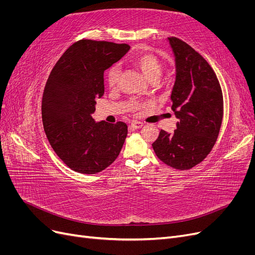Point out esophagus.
<instances>
[{"label":"esophagus","instance_id":"34e87169","mask_svg":"<svg viewBox=\"0 0 255 255\" xmlns=\"http://www.w3.org/2000/svg\"><path fill=\"white\" fill-rule=\"evenodd\" d=\"M142 126H143V123L140 122V121H137V120H133L129 125V127L133 128H140Z\"/></svg>","mask_w":255,"mask_h":255}]
</instances>
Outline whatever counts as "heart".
<instances>
[{
    "mask_svg": "<svg viewBox=\"0 0 255 255\" xmlns=\"http://www.w3.org/2000/svg\"><path fill=\"white\" fill-rule=\"evenodd\" d=\"M132 64L135 65L139 70L143 73V75L151 81H156L160 74L161 70H163V67H161L160 60L155 54L150 53V52H140L137 53L130 59ZM119 75H120V69L117 65L112 66L106 74V80L109 83V86L114 88L117 86L118 81H119Z\"/></svg>",
    "mask_w": 255,
    "mask_h": 255,
    "instance_id": "1",
    "label": "heart"
}]
</instances>
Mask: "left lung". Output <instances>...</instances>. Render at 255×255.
I'll use <instances>...</instances> for the list:
<instances>
[{
    "mask_svg": "<svg viewBox=\"0 0 255 255\" xmlns=\"http://www.w3.org/2000/svg\"><path fill=\"white\" fill-rule=\"evenodd\" d=\"M175 60L171 109L177 118L173 133L160 129L152 143L168 166L187 170L208 155L217 140L223 117L220 84L207 61L179 38L169 37Z\"/></svg>",
    "mask_w": 255,
    "mask_h": 255,
    "instance_id": "8db88e82",
    "label": "left lung"
}]
</instances>
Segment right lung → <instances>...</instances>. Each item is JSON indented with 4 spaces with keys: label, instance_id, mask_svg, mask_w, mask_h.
<instances>
[{
    "label": "right lung",
    "instance_id": "1",
    "mask_svg": "<svg viewBox=\"0 0 255 255\" xmlns=\"http://www.w3.org/2000/svg\"><path fill=\"white\" fill-rule=\"evenodd\" d=\"M129 50L127 43L82 39L58 59L43 90L45 135L72 170L95 174L118 157L128 135L125 122H96V99L104 95V71Z\"/></svg>",
    "mask_w": 255,
    "mask_h": 255
}]
</instances>
